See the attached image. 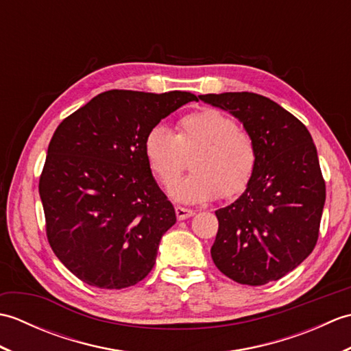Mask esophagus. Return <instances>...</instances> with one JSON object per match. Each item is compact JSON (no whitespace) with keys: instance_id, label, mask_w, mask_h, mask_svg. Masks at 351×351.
Segmentation results:
<instances>
[{"instance_id":"1","label":"esophagus","mask_w":351,"mask_h":351,"mask_svg":"<svg viewBox=\"0 0 351 351\" xmlns=\"http://www.w3.org/2000/svg\"><path fill=\"white\" fill-rule=\"evenodd\" d=\"M175 211H176L178 220H185V219L193 217V215H195V211L189 210V208H184V206H175Z\"/></svg>"}]
</instances>
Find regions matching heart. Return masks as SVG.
<instances>
[{"instance_id": "heart-1", "label": "heart", "mask_w": 351, "mask_h": 351, "mask_svg": "<svg viewBox=\"0 0 351 351\" xmlns=\"http://www.w3.org/2000/svg\"><path fill=\"white\" fill-rule=\"evenodd\" d=\"M145 155L164 189H170L193 156V173L171 189V196L185 204L206 202L219 195L240 196L256 169V147L232 117L217 108H200L176 123V134L155 126L145 138Z\"/></svg>"}]
</instances>
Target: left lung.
I'll return each mask as SVG.
<instances>
[{"label":"left lung","instance_id":"left-lung-1","mask_svg":"<svg viewBox=\"0 0 351 351\" xmlns=\"http://www.w3.org/2000/svg\"><path fill=\"white\" fill-rule=\"evenodd\" d=\"M237 117L256 147V169L234 204L215 211V267L243 285H265L314 250L326 202L317 147L299 119L263 95H200Z\"/></svg>","mask_w":351,"mask_h":351}]
</instances>
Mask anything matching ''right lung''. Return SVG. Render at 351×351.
<instances>
[{
    "label": "right lung",
    "instance_id": "obj_1",
    "mask_svg": "<svg viewBox=\"0 0 351 351\" xmlns=\"http://www.w3.org/2000/svg\"><path fill=\"white\" fill-rule=\"evenodd\" d=\"M197 96L108 90L57 126L39 181L51 249L92 287L122 289L152 270L175 208L145 155L147 132Z\"/></svg>",
    "mask_w": 351,
    "mask_h": 351
}]
</instances>
